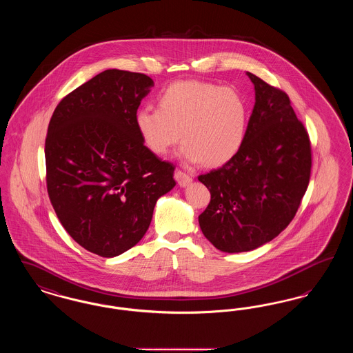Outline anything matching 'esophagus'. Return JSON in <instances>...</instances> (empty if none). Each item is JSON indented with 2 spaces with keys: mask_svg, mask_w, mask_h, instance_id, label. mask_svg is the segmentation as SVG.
<instances>
[{
  "mask_svg": "<svg viewBox=\"0 0 353 353\" xmlns=\"http://www.w3.org/2000/svg\"><path fill=\"white\" fill-rule=\"evenodd\" d=\"M174 179H176V181L179 183L181 188H185V186H188V185L192 183V177L188 173L181 172V170H176L174 172Z\"/></svg>",
  "mask_w": 353,
  "mask_h": 353,
  "instance_id": "obj_1",
  "label": "esophagus"
}]
</instances>
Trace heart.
Segmentation results:
<instances>
[{
  "instance_id": "obj_1",
  "label": "heart",
  "mask_w": 353,
  "mask_h": 353,
  "mask_svg": "<svg viewBox=\"0 0 353 353\" xmlns=\"http://www.w3.org/2000/svg\"><path fill=\"white\" fill-rule=\"evenodd\" d=\"M248 119V104L238 91L181 81L161 92L159 108L137 110L134 124L143 144L157 156L165 154L183 137L179 154L184 161L221 167L241 150Z\"/></svg>"
}]
</instances>
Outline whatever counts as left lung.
<instances>
[{
  "label": "left lung",
  "instance_id": "1",
  "mask_svg": "<svg viewBox=\"0 0 353 353\" xmlns=\"http://www.w3.org/2000/svg\"><path fill=\"white\" fill-rule=\"evenodd\" d=\"M255 104L239 152L199 176L210 202L199 216L206 239L221 252H252L281 234L310 183L311 145L287 94L246 72Z\"/></svg>",
  "mask_w": 353,
  "mask_h": 353
}]
</instances>
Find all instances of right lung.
<instances>
[{
	"label": "right lung",
	"instance_id": "add662e5",
	"mask_svg": "<svg viewBox=\"0 0 353 353\" xmlns=\"http://www.w3.org/2000/svg\"><path fill=\"white\" fill-rule=\"evenodd\" d=\"M154 82L105 70L57 105L45 143L51 205L71 238L104 258L144 236L174 167L147 150L134 115Z\"/></svg>",
	"mask_w": 353,
	"mask_h": 353
}]
</instances>
